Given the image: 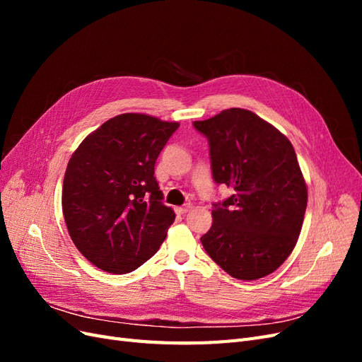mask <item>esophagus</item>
<instances>
[{
    "label": "esophagus",
    "mask_w": 362,
    "mask_h": 362,
    "mask_svg": "<svg viewBox=\"0 0 362 362\" xmlns=\"http://www.w3.org/2000/svg\"><path fill=\"white\" fill-rule=\"evenodd\" d=\"M190 205H184V206H177L175 208V211H177V214H185V213H189V210H190Z\"/></svg>",
    "instance_id": "1"
}]
</instances>
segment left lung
<instances>
[{"label": "left lung", "mask_w": 362, "mask_h": 362, "mask_svg": "<svg viewBox=\"0 0 362 362\" xmlns=\"http://www.w3.org/2000/svg\"><path fill=\"white\" fill-rule=\"evenodd\" d=\"M193 127L210 144L214 181L234 190L214 204L202 246L233 278H264L298 243L308 201L291 141L245 108H228Z\"/></svg>", "instance_id": "8db88e82"}]
</instances>
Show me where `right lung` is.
<instances>
[{"label":"right lung","mask_w":362,"mask_h":362,"mask_svg":"<svg viewBox=\"0 0 362 362\" xmlns=\"http://www.w3.org/2000/svg\"><path fill=\"white\" fill-rule=\"evenodd\" d=\"M180 127L144 113L108 119L87 136L64 172L62 208L74 245L93 266L124 275L156 254L175 213L154 166Z\"/></svg>","instance_id":"obj_1"}]
</instances>
